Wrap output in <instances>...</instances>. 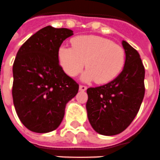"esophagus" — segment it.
Here are the masks:
<instances>
[{
  "label": "esophagus",
  "instance_id": "esophagus-1",
  "mask_svg": "<svg viewBox=\"0 0 160 160\" xmlns=\"http://www.w3.org/2000/svg\"><path fill=\"white\" fill-rule=\"evenodd\" d=\"M79 89H80V90H82V91H84V90H86V89H87V86L82 85V84H80V86H79Z\"/></svg>",
  "mask_w": 160,
  "mask_h": 160
}]
</instances>
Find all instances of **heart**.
Here are the masks:
<instances>
[{
    "label": "heart",
    "instance_id": "1",
    "mask_svg": "<svg viewBox=\"0 0 160 160\" xmlns=\"http://www.w3.org/2000/svg\"><path fill=\"white\" fill-rule=\"evenodd\" d=\"M71 46H60L58 62L64 71L71 78L77 77L82 69L86 81L97 83L113 81L123 71L126 64L125 49L110 39L94 36H78L72 38Z\"/></svg>",
    "mask_w": 160,
    "mask_h": 160
}]
</instances>
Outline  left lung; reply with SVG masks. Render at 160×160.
<instances>
[{
	"label": "left lung",
	"mask_w": 160,
	"mask_h": 160,
	"mask_svg": "<svg viewBox=\"0 0 160 160\" xmlns=\"http://www.w3.org/2000/svg\"><path fill=\"white\" fill-rule=\"evenodd\" d=\"M126 64L107 84L87 89L86 108L94 130L102 135L123 132L140 110L145 95V68L140 54L126 41Z\"/></svg>",
	"instance_id": "left-lung-1"
}]
</instances>
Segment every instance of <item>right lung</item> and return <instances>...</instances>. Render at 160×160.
Returning <instances> with one entry per match:
<instances>
[{
    "label": "right lung",
    "instance_id": "1",
    "mask_svg": "<svg viewBox=\"0 0 160 160\" xmlns=\"http://www.w3.org/2000/svg\"><path fill=\"white\" fill-rule=\"evenodd\" d=\"M71 35L70 29L47 26L17 52L13 65V105L30 131L43 133L58 128L66 103L78 94V83L64 73L58 58L61 44Z\"/></svg>",
    "mask_w": 160,
    "mask_h": 160
}]
</instances>
